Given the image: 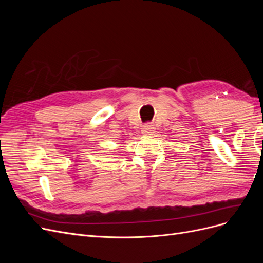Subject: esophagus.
Here are the masks:
<instances>
[{
  "instance_id": "obj_1",
  "label": "esophagus",
  "mask_w": 263,
  "mask_h": 263,
  "mask_svg": "<svg viewBox=\"0 0 263 263\" xmlns=\"http://www.w3.org/2000/svg\"><path fill=\"white\" fill-rule=\"evenodd\" d=\"M154 125L153 124H150V123H147V124H145L144 126H142V128H141V133L145 135V136H149V135H151L154 133Z\"/></svg>"
}]
</instances>
